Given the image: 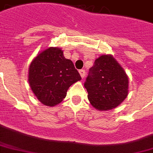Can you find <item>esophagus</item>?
I'll use <instances>...</instances> for the list:
<instances>
[{
	"label": "esophagus",
	"mask_w": 153,
	"mask_h": 153,
	"mask_svg": "<svg viewBox=\"0 0 153 153\" xmlns=\"http://www.w3.org/2000/svg\"><path fill=\"white\" fill-rule=\"evenodd\" d=\"M79 74H80V76H81L82 79H83L86 75V72H85L84 70H80L79 71Z\"/></svg>",
	"instance_id": "esophagus-1"
}]
</instances>
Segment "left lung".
Segmentation results:
<instances>
[{
    "label": "left lung",
    "mask_w": 153,
    "mask_h": 153,
    "mask_svg": "<svg viewBox=\"0 0 153 153\" xmlns=\"http://www.w3.org/2000/svg\"><path fill=\"white\" fill-rule=\"evenodd\" d=\"M128 76L121 65L111 54L96 58L85 82L91 104L99 111L118 107L128 95Z\"/></svg>",
    "instance_id": "8db88e82"
}]
</instances>
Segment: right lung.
Returning a JSON list of instances; mask_svg holds the SVG:
<instances>
[{"label": "right lung", "instance_id": "right-lung-1", "mask_svg": "<svg viewBox=\"0 0 153 153\" xmlns=\"http://www.w3.org/2000/svg\"><path fill=\"white\" fill-rule=\"evenodd\" d=\"M81 80L71 60L58 47H49L38 53L29 67L28 81L36 98L43 105L54 107L66 96L69 87Z\"/></svg>", "mask_w": 153, "mask_h": 153}]
</instances>
